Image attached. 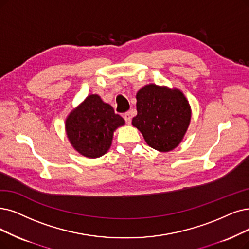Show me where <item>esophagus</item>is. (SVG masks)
Listing matches in <instances>:
<instances>
[{"instance_id":"1","label":"esophagus","mask_w":249,"mask_h":249,"mask_svg":"<svg viewBox=\"0 0 249 249\" xmlns=\"http://www.w3.org/2000/svg\"><path fill=\"white\" fill-rule=\"evenodd\" d=\"M124 121H125V123L127 124H130L131 123H132V113L128 111V112H125L124 114Z\"/></svg>"}]
</instances>
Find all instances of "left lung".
<instances>
[{
  "label": "left lung",
  "instance_id": "1",
  "mask_svg": "<svg viewBox=\"0 0 249 249\" xmlns=\"http://www.w3.org/2000/svg\"><path fill=\"white\" fill-rule=\"evenodd\" d=\"M137 115L132 124L146 143L167 152L181 143L191 119V107L178 89L147 85L137 93Z\"/></svg>",
  "mask_w": 249,
  "mask_h": 249
}]
</instances>
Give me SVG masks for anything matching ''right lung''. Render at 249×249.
<instances>
[{
  "instance_id": "obj_1",
  "label": "right lung",
  "mask_w": 249,
  "mask_h": 249,
  "mask_svg": "<svg viewBox=\"0 0 249 249\" xmlns=\"http://www.w3.org/2000/svg\"><path fill=\"white\" fill-rule=\"evenodd\" d=\"M124 124V119L114 113L111 105L100 96L90 95L69 113L65 130L75 150L89 158L104 155L111 146L113 133Z\"/></svg>"
}]
</instances>
